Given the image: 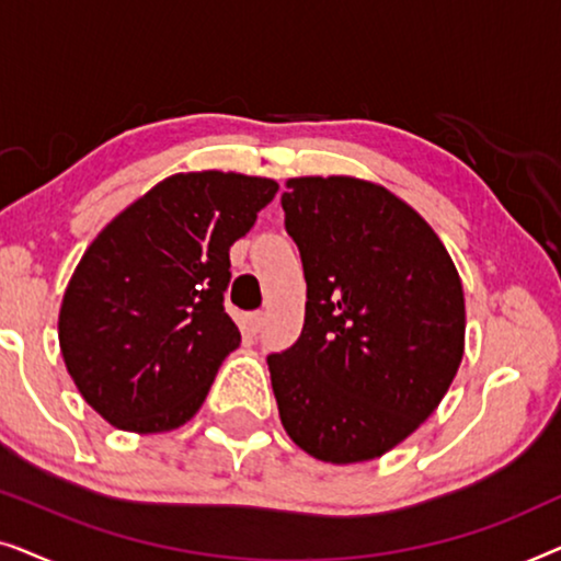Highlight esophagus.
I'll list each match as a JSON object with an SVG mask.
<instances>
[{
    "label": "esophagus",
    "instance_id": "34e87169",
    "mask_svg": "<svg viewBox=\"0 0 561 561\" xmlns=\"http://www.w3.org/2000/svg\"><path fill=\"white\" fill-rule=\"evenodd\" d=\"M244 327H248L250 334H257L260 329H263V313H260V311L248 313V319H244Z\"/></svg>",
    "mask_w": 561,
    "mask_h": 561
}]
</instances>
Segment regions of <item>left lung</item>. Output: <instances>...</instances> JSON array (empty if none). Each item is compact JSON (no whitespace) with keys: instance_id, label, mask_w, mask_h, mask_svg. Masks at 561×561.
I'll list each match as a JSON object with an SVG mask.
<instances>
[{"instance_id":"8db88e82","label":"left lung","mask_w":561,"mask_h":561,"mask_svg":"<svg viewBox=\"0 0 561 561\" xmlns=\"http://www.w3.org/2000/svg\"><path fill=\"white\" fill-rule=\"evenodd\" d=\"M280 196L306 319L267 357L280 424L332 465L382 457L436 411L465 355V294L426 219L378 183L301 175Z\"/></svg>"}]
</instances>
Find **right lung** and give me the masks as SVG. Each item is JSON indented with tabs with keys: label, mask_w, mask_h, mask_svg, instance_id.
Masks as SVG:
<instances>
[{
	"label": "right lung",
	"mask_w": 561,
	"mask_h": 561,
	"mask_svg": "<svg viewBox=\"0 0 561 561\" xmlns=\"http://www.w3.org/2000/svg\"><path fill=\"white\" fill-rule=\"evenodd\" d=\"M278 183L175 173L119 211L83 252L58 313L66 370L122 432L160 434L194 419L240 347L225 311L229 248Z\"/></svg>",
	"instance_id": "obj_1"
}]
</instances>
